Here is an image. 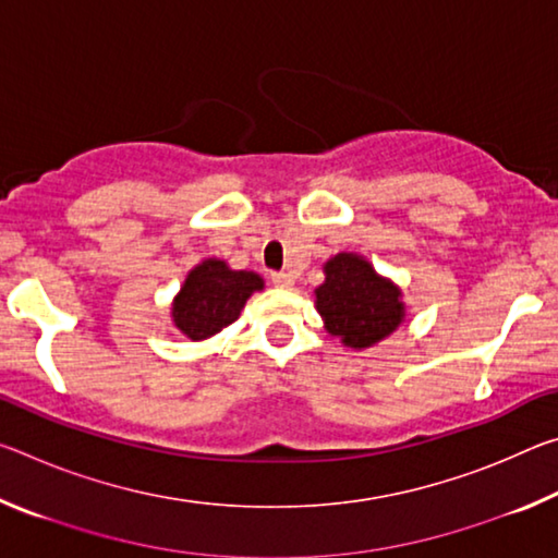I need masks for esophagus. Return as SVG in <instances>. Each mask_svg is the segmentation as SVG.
I'll return each instance as SVG.
<instances>
[{
  "label": "esophagus",
  "mask_w": 558,
  "mask_h": 558,
  "mask_svg": "<svg viewBox=\"0 0 558 558\" xmlns=\"http://www.w3.org/2000/svg\"><path fill=\"white\" fill-rule=\"evenodd\" d=\"M270 280H272V286H276V288H282V290L292 288V276H290V272H272Z\"/></svg>",
  "instance_id": "1"
}]
</instances>
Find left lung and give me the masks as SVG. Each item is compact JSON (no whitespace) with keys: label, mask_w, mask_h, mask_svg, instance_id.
<instances>
[{"label":"left lung","mask_w":558,"mask_h":558,"mask_svg":"<svg viewBox=\"0 0 558 558\" xmlns=\"http://www.w3.org/2000/svg\"><path fill=\"white\" fill-rule=\"evenodd\" d=\"M315 298L327 332L352 349L381 342L405 317L401 290L356 253H337L325 263V282Z\"/></svg>","instance_id":"8db88e82"}]
</instances>
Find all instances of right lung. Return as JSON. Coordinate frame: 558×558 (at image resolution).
<instances>
[{"instance_id": "obj_1", "label": "right lung", "mask_w": 558, "mask_h": 558, "mask_svg": "<svg viewBox=\"0 0 558 558\" xmlns=\"http://www.w3.org/2000/svg\"><path fill=\"white\" fill-rule=\"evenodd\" d=\"M256 290H263L258 272L231 270L226 260L206 258L189 270L172 302V323L184 337L202 342L235 323Z\"/></svg>"}]
</instances>
